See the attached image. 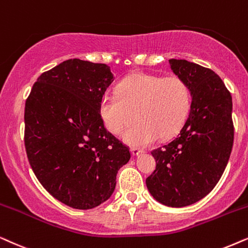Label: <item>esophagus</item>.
Wrapping results in <instances>:
<instances>
[{
    "label": "esophagus",
    "instance_id": "esophagus-1",
    "mask_svg": "<svg viewBox=\"0 0 248 248\" xmlns=\"http://www.w3.org/2000/svg\"><path fill=\"white\" fill-rule=\"evenodd\" d=\"M131 154L134 155V156H137V155H140L143 153V150H140V148H136V147H131Z\"/></svg>",
    "mask_w": 248,
    "mask_h": 248
}]
</instances>
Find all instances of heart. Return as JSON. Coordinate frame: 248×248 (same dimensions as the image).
Here are the masks:
<instances>
[{"instance_id": "heart-1", "label": "heart", "mask_w": 248, "mask_h": 248, "mask_svg": "<svg viewBox=\"0 0 248 248\" xmlns=\"http://www.w3.org/2000/svg\"><path fill=\"white\" fill-rule=\"evenodd\" d=\"M190 90L179 77L135 74L118 86V94L105 93L100 101V114L110 133H124L134 146H146L158 137H172L183 127L189 112Z\"/></svg>"}]
</instances>
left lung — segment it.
<instances>
[{
  "label": "left lung",
  "mask_w": 248,
  "mask_h": 248,
  "mask_svg": "<svg viewBox=\"0 0 248 248\" xmlns=\"http://www.w3.org/2000/svg\"><path fill=\"white\" fill-rule=\"evenodd\" d=\"M169 63L193 100L178 136L152 151L156 168L146 186L160 203L183 207L205 197L226 169L233 144L232 98L211 69L176 59Z\"/></svg>",
  "instance_id": "left-lung-1"
}]
</instances>
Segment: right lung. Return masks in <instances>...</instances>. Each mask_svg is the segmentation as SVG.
<instances>
[{
    "mask_svg": "<svg viewBox=\"0 0 248 248\" xmlns=\"http://www.w3.org/2000/svg\"><path fill=\"white\" fill-rule=\"evenodd\" d=\"M110 68L79 59L43 72L25 107V147L42 186L65 205L88 210L112 195L130 151L107 128L100 101Z\"/></svg>",
    "mask_w": 248,
    "mask_h": 248,
    "instance_id": "add662e5",
    "label": "right lung"
}]
</instances>
